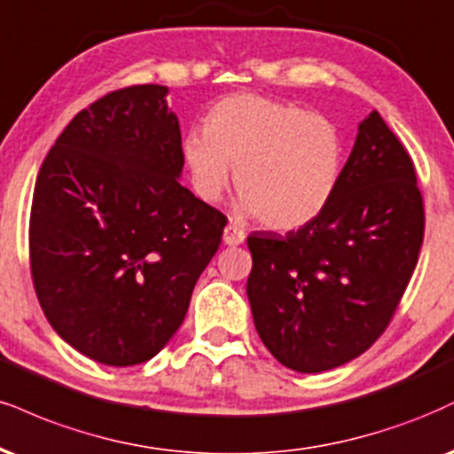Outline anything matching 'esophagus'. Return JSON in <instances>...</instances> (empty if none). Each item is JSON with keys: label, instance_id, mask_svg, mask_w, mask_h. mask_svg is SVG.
I'll list each match as a JSON object with an SVG mask.
<instances>
[{"label": "esophagus", "instance_id": "esophagus-1", "mask_svg": "<svg viewBox=\"0 0 454 454\" xmlns=\"http://www.w3.org/2000/svg\"><path fill=\"white\" fill-rule=\"evenodd\" d=\"M243 241H245V232L237 226V223H228V226L223 228V245H228V247H237V245H241Z\"/></svg>", "mask_w": 454, "mask_h": 454}]
</instances>
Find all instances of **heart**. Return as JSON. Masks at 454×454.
<instances>
[{
  "label": "heart",
  "instance_id": "b5f03b06",
  "mask_svg": "<svg viewBox=\"0 0 454 454\" xmlns=\"http://www.w3.org/2000/svg\"><path fill=\"white\" fill-rule=\"evenodd\" d=\"M182 156L194 192L215 203L231 182L243 211L264 226L296 231L327 209L345 168V141L324 114L289 101L239 92L207 114L205 129L184 135Z\"/></svg>",
  "mask_w": 454,
  "mask_h": 454
}]
</instances>
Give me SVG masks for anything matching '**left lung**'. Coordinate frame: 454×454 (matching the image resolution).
I'll return each instance as SVG.
<instances>
[{
  "instance_id": "left-lung-1",
  "label": "left lung",
  "mask_w": 454,
  "mask_h": 454,
  "mask_svg": "<svg viewBox=\"0 0 454 454\" xmlns=\"http://www.w3.org/2000/svg\"><path fill=\"white\" fill-rule=\"evenodd\" d=\"M423 232L412 158L372 112L327 209L286 237H247V298L262 342L302 374L359 357L389 325Z\"/></svg>"
}]
</instances>
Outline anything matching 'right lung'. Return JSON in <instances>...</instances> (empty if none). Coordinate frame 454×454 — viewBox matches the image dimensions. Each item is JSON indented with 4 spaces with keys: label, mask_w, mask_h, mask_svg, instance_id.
<instances>
[{
    "label": "right lung",
    "mask_w": 454,
    "mask_h": 454,
    "mask_svg": "<svg viewBox=\"0 0 454 454\" xmlns=\"http://www.w3.org/2000/svg\"><path fill=\"white\" fill-rule=\"evenodd\" d=\"M167 92L129 86L82 109L34 190L29 260L43 315L75 351L116 368L171 340L228 222L179 184Z\"/></svg>",
    "instance_id": "add662e5"
}]
</instances>
